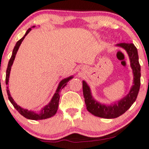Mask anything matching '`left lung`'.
Listing matches in <instances>:
<instances>
[{
  "instance_id": "8db88e82",
  "label": "left lung",
  "mask_w": 149,
  "mask_h": 149,
  "mask_svg": "<svg viewBox=\"0 0 149 149\" xmlns=\"http://www.w3.org/2000/svg\"><path fill=\"white\" fill-rule=\"evenodd\" d=\"M116 46L125 49L129 56L130 66L132 69L134 81H133V85L132 86L127 95L123 97L122 100H119L118 103L114 104L108 106L100 104L92 96L90 88L86 82L84 80L83 81V96L85 98L87 109L92 115L103 118H116L127 111L136 101L141 84L140 82L141 67L139 62V56H138L136 47L132 42H127V43L122 42V43L117 44Z\"/></svg>"
}]
</instances>
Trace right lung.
Wrapping results in <instances>:
<instances>
[{
  "label": "right lung",
  "mask_w": 149,
  "mask_h": 149,
  "mask_svg": "<svg viewBox=\"0 0 149 149\" xmlns=\"http://www.w3.org/2000/svg\"><path fill=\"white\" fill-rule=\"evenodd\" d=\"M36 27L35 26H33L31 28H34ZM31 28H29L28 30L26 31V32L25 35L23 37L20 39L19 40H18L17 42L16 45H15L14 49H13V54H12L11 58H10L9 62H8V68H7L6 70V83L7 85H8V82H9V77H10V70H11V67L13 66V62H14L15 56H16L17 52V50L19 47L20 45H21L22 42L23 41V40L24 39V38L30 32V31L31 30ZM73 78V76H69L68 78H64V80H62L59 83V85H58L57 90H56L55 93L54 95H53L52 100H51L49 103L46 105L45 107H44L42 109V110L40 111L39 113H37L31 111H29L27 109H24L23 108H22L21 107L17 105L14 100L13 99V97H11L10 94V90L8 89V87L7 86V93H8V99H9L10 102H11L12 104L13 105L16 110L21 114L22 116H23L24 117H25L27 119H30V120H43V119H46V118H49L52 117L54 115V114L57 113V109H58V106H59V92L63 88L66 86V84H67L68 82L70 80Z\"/></svg>",
  "instance_id": "add662e5"
}]
</instances>
